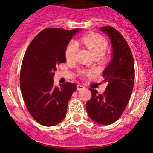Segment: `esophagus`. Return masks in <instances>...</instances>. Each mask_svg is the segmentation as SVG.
<instances>
[{
	"label": "esophagus",
	"instance_id": "obj_1",
	"mask_svg": "<svg viewBox=\"0 0 153 153\" xmlns=\"http://www.w3.org/2000/svg\"><path fill=\"white\" fill-rule=\"evenodd\" d=\"M77 88H78V90H82V89H83V88H85V86L83 85L78 84V85H77Z\"/></svg>",
	"mask_w": 153,
	"mask_h": 153
}]
</instances>
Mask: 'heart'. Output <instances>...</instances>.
Segmentation results:
<instances>
[{
    "label": "heart",
    "mask_w": 153,
    "mask_h": 153,
    "mask_svg": "<svg viewBox=\"0 0 153 153\" xmlns=\"http://www.w3.org/2000/svg\"><path fill=\"white\" fill-rule=\"evenodd\" d=\"M78 43L89 49L93 55L101 57L107 49L108 43L105 37L95 33H91L81 36L78 39ZM78 52V45L75 42L71 41L67 45L65 48V58L68 61H73ZM93 73L92 70L81 72V75H89Z\"/></svg>",
    "instance_id": "heart-1"
}]
</instances>
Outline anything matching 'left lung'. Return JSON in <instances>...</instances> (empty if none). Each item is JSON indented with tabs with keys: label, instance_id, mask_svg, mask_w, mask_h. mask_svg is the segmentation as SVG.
Segmentation results:
<instances>
[{
	"label": "left lung",
	"instance_id": "8db88e82",
	"mask_svg": "<svg viewBox=\"0 0 153 153\" xmlns=\"http://www.w3.org/2000/svg\"><path fill=\"white\" fill-rule=\"evenodd\" d=\"M108 35L112 46V59L103 72L104 82L108 83L105 91L90 88L91 97L86 102L88 115L94 121L102 125L115 122L128 105L134 81V62L128 44L115 28H100Z\"/></svg>",
	"mask_w": 153,
	"mask_h": 153
}]
</instances>
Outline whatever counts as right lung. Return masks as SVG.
<instances>
[{
    "label": "right lung",
    "instance_id": "1",
    "mask_svg": "<svg viewBox=\"0 0 153 153\" xmlns=\"http://www.w3.org/2000/svg\"><path fill=\"white\" fill-rule=\"evenodd\" d=\"M79 30L46 28L35 37L25 51L20 70V88L28 112L41 125L52 126L60 123L77 89L76 84L68 82L58 88L53 78L56 68L66 62L65 48Z\"/></svg>",
    "mask_w": 153,
    "mask_h": 153
}]
</instances>
